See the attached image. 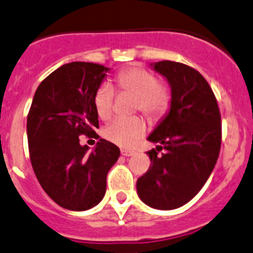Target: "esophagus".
<instances>
[{"label":"esophagus","instance_id":"esophagus-1","mask_svg":"<svg viewBox=\"0 0 253 253\" xmlns=\"http://www.w3.org/2000/svg\"><path fill=\"white\" fill-rule=\"evenodd\" d=\"M134 151H129V150H121V155L122 156H126V157H129V156H133L134 155Z\"/></svg>","mask_w":253,"mask_h":253}]
</instances>
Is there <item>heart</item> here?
Here are the masks:
<instances>
[{
	"mask_svg": "<svg viewBox=\"0 0 253 253\" xmlns=\"http://www.w3.org/2000/svg\"><path fill=\"white\" fill-rule=\"evenodd\" d=\"M115 87L121 93L133 96V111H141L148 119L164 116L171 103V91L159 82L155 73L142 67H127L115 76ZM115 92L107 84L98 87L93 93V107L97 116L107 121L112 116ZM146 122L141 117L116 119L103 129L106 140L120 147L128 148L136 145L145 134Z\"/></svg>",
	"mask_w": 253,
	"mask_h": 253,
	"instance_id": "b5f03b06",
	"label": "heart"
}]
</instances>
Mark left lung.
Returning a JSON list of instances; mask_svg holds the SVG:
<instances>
[{
	"mask_svg": "<svg viewBox=\"0 0 253 253\" xmlns=\"http://www.w3.org/2000/svg\"><path fill=\"white\" fill-rule=\"evenodd\" d=\"M153 70L171 86V108L147 138L159 146L147 152L151 166L137 180V193L152 209L174 210L191 201L213 171L222 137L221 113L197 70L173 61L156 62Z\"/></svg>",
	"mask_w": 253,
	"mask_h": 253,
	"instance_id": "left-lung-1",
	"label": "left lung"
}]
</instances>
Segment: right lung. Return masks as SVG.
<instances>
[{"instance_id": "add662e5", "label": "right lung", "mask_w": 253, "mask_h": 253, "mask_svg": "<svg viewBox=\"0 0 253 253\" xmlns=\"http://www.w3.org/2000/svg\"><path fill=\"white\" fill-rule=\"evenodd\" d=\"M107 71L92 62L61 66L37 87L27 116L28 151L37 180L56 204L71 211L100 204L108 171L120 157V148L103 138L92 152L80 145L81 134L98 136L93 93Z\"/></svg>"}]
</instances>
